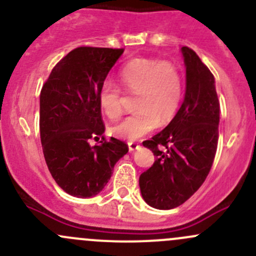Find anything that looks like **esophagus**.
I'll return each instance as SVG.
<instances>
[{"label":"esophagus","mask_w":256,"mask_h":256,"mask_svg":"<svg viewBox=\"0 0 256 256\" xmlns=\"http://www.w3.org/2000/svg\"><path fill=\"white\" fill-rule=\"evenodd\" d=\"M138 147H140V144H136V142H128V151L132 152L135 151V150H138Z\"/></svg>","instance_id":"obj_1"}]
</instances>
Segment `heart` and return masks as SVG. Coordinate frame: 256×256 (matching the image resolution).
Returning a JSON list of instances; mask_svg holds the SVG:
<instances>
[{"label": "heart", "mask_w": 256, "mask_h": 256, "mask_svg": "<svg viewBox=\"0 0 256 256\" xmlns=\"http://www.w3.org/2000/svg\"><path fill=\"white\" fill-rule=\"evenodd\" d=\"M118 80L128 94H135V114L112 128L116 138L136 141L174 118L183 92L182 76L176 66L157 59L136 58L118 72ZM98 104L109 118L122 112L121 92L112 82H104L98 92Z\"/></svg>", "instance_id": "b5f03b06"}]
</instances>
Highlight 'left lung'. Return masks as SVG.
Listing matches in <instances>:
<instances>
[{
	"label": "left lung",
	"instance_id": "obj_1",
	"mask_svg": "<svg viewBox=\"0 0 256 256\" xmlns=\"http://www.w3.org/2000/svg\"><path fill=\"white\" fill-rule=\"evenodd\" d=\"M186 92L171 122L142 144L154 152V164L138 180L141 196L152 208L172 209L192 197L207 178L219 138L216 80L200 56L180 48Z\"/></svg>",
	"mask_w": 256,
	"mask_h": 256
}]
</instances>
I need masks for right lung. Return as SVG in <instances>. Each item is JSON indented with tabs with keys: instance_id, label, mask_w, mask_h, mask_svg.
<instances>
[{
	"instance_id": "add662e5",
	"label": "right lung",
	"mask_w": 256,
	"mask_h": 256,
	"mask_svg": "<svg viewBox=\"0 0 256 256\" xmlns=\"http://www.w3.org/2000/svg\"><path fill=\"white\" fill-rule=\"evenodd\" d=\"M124 49L79 47L53 68L40 98V131L52 177L68 194H99L116 162L128 151L118 138L105 140L98 92ZM102 138L90 146V138Z\"/></svg>"
}]
</instances>
